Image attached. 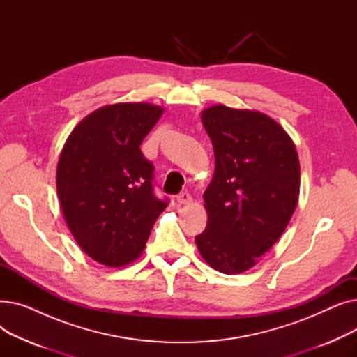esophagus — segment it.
Returning <instances> with one entry per match:
<instances>
[{
  "instance_id": "esophagus-1",
  "label": "esophagus",
  "mask_w": 357,
  "mask_h": 357,
  "mask_svg": "<svg viewBox=\"0 0 357 357\" xmlns=\"http://www.w3.org/2000/svg\"><path fill=\"white\" fill-rule=\"evenodd\" d=\"M176 201L179 204H190L192 201V197H191L190 192L185 191V192H181L179 195H176Z\"/></svg>"
}]
</instances>
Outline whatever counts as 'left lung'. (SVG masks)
Masks as SVG:
<instances>
[{
	"label": "left lung",
	"mask_w": 357,
	"mask_h": 357,
	"mask_svg": "<svg viewBox=\"0 0 357 357\" xmlns=\"http://www.w3.org/2000/svg\"><path fill=\"white\" fill-rule=\"evenodd\" d=\"M201 120L215 171L204 192L207 229L195 243L211 268L234 275L255 266L285 231L299 195V160L287 131L261 112L214 105Z\"/></svg>",
	"instance_id": "1"
}]
</instances>
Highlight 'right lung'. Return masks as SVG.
Instances as JSON below:
<instances>
[{
	"mask_svg": "<svg viewBox=\"0 0 357 357\" xmlns=\"http://www.w3.org/2000/svg\"><path fill=\"white\" fill-rule=\"evenodd\" d=\"M162 112L143 102L102 107L63 146L56 172L63 217L81 249L105 266L137 259L169 204L155 195V167L140 150Z\"/></svg>",
	"mask_w": 357,
	"mask_h": 357,
	"instance_id": "obj_1",
	"label": "right lung"
}]
</instances>
